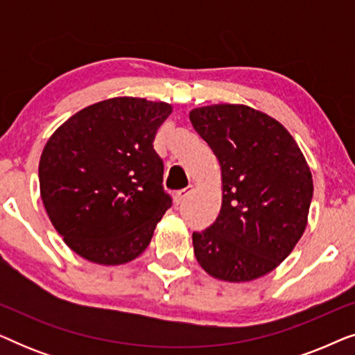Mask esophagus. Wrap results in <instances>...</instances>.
Segmentation results:
<instances>
[{
	"mask_svg": "<svg viewBox=\"0 0 355 355\" xmlns=\"http://www.w3.org/2000/svg\"><path fill=\"white\" fill-rule=\"evenodd\" d=\"M191 192H192L191 187H186V189H182V191L176 192V196H174V202H176L179 205V203H182L189 196H191Z\"/></svg>",
	"mask_w": 355,
	"mask_h": 355,
	"instance_id": "obj_1",
	"label": "esophagus"
}]
</instances>
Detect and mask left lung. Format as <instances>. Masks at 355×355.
Here are the masks:
<instances>
[{
  "label": "left lung",
  "mask_w": 355,
  "mask_h": 355,
  "mask_svg": "<svg viewBox=\"0 0 355 355\" xmlns=\"http://www.w3.org/2000/svg\"><path fill=\"white\" fill-rule=\"evenodd\" d=\"M221 168L216 221L193 232V254L213 278L247 283L273 271L307 227L312 173L279 121L245 105H210L189 113Z\"/></svg>",
  "instance_id": "8db88e82"
}]
</instances>
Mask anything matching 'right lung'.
Here are the masks:
<instances>
[{
  "instance_id": "1",
  "label": "right lung",
  "mask_w": 355,
  "mask_h": 355,
  "mask_svg": "<svg viewBox=\"0 0 355 355\" xmlns=\"http://www.w3.org/2000/svg\"><path fill=\"white\" fill-rule=\"evenodd\" d=\"M171 111L164 101L116 96L77 111L48 139L40 196L51 225L82 259L124 265L147 249L171 207L153 148Z\"/></svg>"
}]
</instances>
